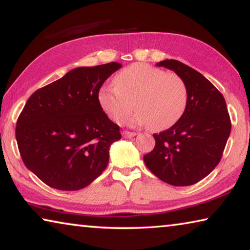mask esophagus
<instances>
[{"instance_id": "1", "label": "esophagus", "mask_w": 250, "mask_h": 250, "mask_svg": "<svg viewBox=\"0 0 250 250\" xmlns=\"http://www.w3.org/2000/svg\"><path fill=\"white\" fill-rule=\"evenodd\" d=\"M122 135H124L125 138H133V137H135V135H137V133L130 132V131H124V132H122Z\"/></svg>"}]
</instances>
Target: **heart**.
Instances as JSON below:
<instances>
[{
    "mask_svg": "<svg viewBox=\"0 0 250 250\" xmlns=\"http://www.w3.org/2000/svg\"><path fill=\"white\" fill-rule=\"evenodd\" d=\"M113 84H105L99 104L112 121L121 124L137 110L131 124L149 125L153 131L171 128L185 112L188 89L179 75L147 64H133L119 71Z\"/></svg>",
    "mask_w": 250,
    "mask_h": 250,
    "instance_id": "obj_1",
    "label": "heart"
}]
</instances>
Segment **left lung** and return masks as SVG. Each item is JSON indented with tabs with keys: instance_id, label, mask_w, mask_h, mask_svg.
Returning <instances> with one entry per match:
<instances>
[{
	"instance_id": "1",
	"label": "left lung",
	"mask_w": 250,
	"mask_h": 250,
	"mask_svg": "<svg viewBox=\"0 0 250 250\" xmlns=\"http://www.w3.org/2000/svg\"><path fill=\"white\" fill-rule=\"evenodd\" d=\"M156 66L173 70L183 79L188 104L174 125L153 134L154 149L143 160L167 184H195L216 167L229 138L231 125L226 101L208 79L183 62L167 59Z\"/></svg>"
}]
</instances>
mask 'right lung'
<instances>
[{"label": "right lung", "mask_w": 250, "mask_h": 250, "mask_svg": "<svg viewBox=\"0 0 250 250\" xmlns=\"http://www.w3.org/2000/svg\"><path fill=\"white\" fill-rule=\"evenodd\" d=\"M120 68L115 62L78 67L28 98L16 124V141L25 166L50 188L77 191L107 167L110 146L121 134L98 94Z\"/></svg>", "instance_id": "right-lung-1"}]
</instances>
